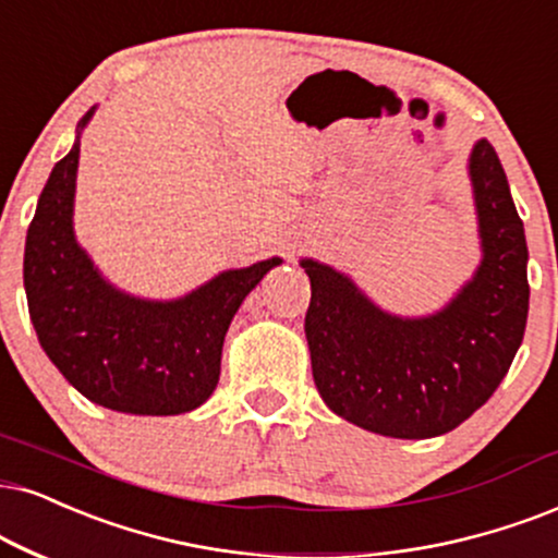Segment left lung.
Masks as SVG:
<instances>
[{"label": "left lung", "instance_id": "obj_1", "mask_svg": "<svg viewBox=\"0 0 558 558\" xmlns=\"http://www.w3.org/2000/svg\"><path fill=\"white\" fill-rule=\"evenodd\" d=\"M469 178L482 265L429 316L384 312L335 267L301 259L312 280L306 340L324 404L352 425L401 440L469 420L510 371L527 322V244L495 146L476 141Z\"/></svg>", "mask_w": 558, "mask_h": 558}]
</instances>
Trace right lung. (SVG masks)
<instances>
[{"label":"right lung","mask_w":558,"mask_h":558,"mask_svg":"<svg viewBox=\"0 0 558 558\" xmlns=\"http://www.w3.org/2000/svg\"><path fill=\"white\" fill-rule=\"evenodd\" d=\"M51 169L27 229L23 280L40 348L82 397L125 414H182L214 393L223 337L246 293L283 259L227 270L174 301L118 291L74 236L80 136Z\"/></svg>","instance_id":"1"}]
</instances>
